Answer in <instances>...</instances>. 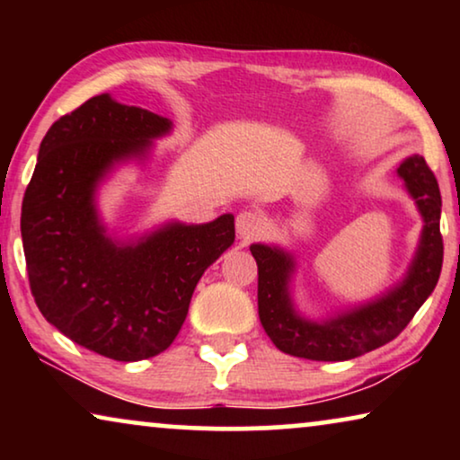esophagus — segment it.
Instances as JSON below:
<instances>
[{
  "mask_svg": "<svg viewBox=\"0 0 460 460\" xmlns=\"http://www.w3.org/2000/svg\"><path fill=\"white\" fill-rule=\"evenodd\" d=\"M263 230V217L257 211H243L236 216V232L241 238H253Z\"/></svg>",
  "mask_w": 460,
  "mask_h": 460,
  "instance_id": "34e87169",
  "label": "esophagus"
}]
</instances>
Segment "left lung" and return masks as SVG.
<instances>
[{
	"mask_svg": "<svg viewBox=\"0 0 460 460\" xmlns=\"http://www.w3.org/2000/svg\"><path fill=\"white\" fill-rule=\"evenodd\" d=\"M395 175L404 181L402 186L414 200L423 228L406 272L373 299L320 318L307 316L295 299L297 257L293 251L274 243H253L249 247L260 276L257 310L261 326L280 351L318 362L351 360L398 337L433 293L444 257L438 180L420 155L406 156Z\"/></svg>",
	"mask_w": 460,
	"mask_h": 460,
	"instance_id": "1",
	"label": "left lung"
}]
</instances>
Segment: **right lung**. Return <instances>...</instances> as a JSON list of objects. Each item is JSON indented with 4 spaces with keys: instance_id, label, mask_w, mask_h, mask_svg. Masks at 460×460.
Instances as JSON below:
<instances>
[{
    "instance_id": "right-lung-1",
    "label": "right lung",
    "mask_w": 460,
    "mask_h": 460,
    "mask_svg": "<svg viewBox=\"0 0 460 460\" xmlns=\"http://www.w3.org/2000/svg\"><path fill=\"white\" fill-rule=\"evenodd\" d=\"M172 119L100 93L48 129L22 199L21 234L35 304L81 348L119 362L161 354L194 287L234 243V216L167 219L119 236L100 192L121 167H146Z\"/></svg>"
}]
</instances>
